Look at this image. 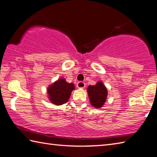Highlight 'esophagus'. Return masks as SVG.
I'll return each instance as SVG.
<instances>
[{"label":"esophagus","mask_w":157,"mask_h":157,"mask_svg":"<svg viewBox=\"0 0 157 157\" xmlns=\"http://www.w3.org/2000/svg\"><path fill=\"white\" fill-rule=\"evenodd\" d=\"M77 87L80 89H83L85 87V83L82 81H79L77 82Z\"/></svg>","instance_id":"esophagus-1"}]
</instances>
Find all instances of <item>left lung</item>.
I'll return each instance as SVG.
<instances>
[{"mask_svg":"<svg viewBox=\"0 0 157 157\" xmlns=\"http://www.w3.org/2000/svg\"><path fill=\"white\" fill-rule=\"evenodd\" d=\"M87 90L92 106L98 109L103 106L108 96L107 88L104 83L98 81L95 85H89Z\"/></svg>","mask_w":157,"mask_h":157,"instance_id":"obj_1","label":"left lung"}]
</instances>
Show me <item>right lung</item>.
I'll list each match as a JSON object with an SVG mask.
<instances>
[{
	"label": "right lung",
	"mask_w": 157,
	"mask_h": 157,
	"mask_svg": "<svg viewBox=\"0 0 157 157\" xmlns=\"http://www.w3.org/2000/svg\"><path fill=\"white\" fill-rule=\"evenodd\" d=\"M75 89L73 83L67 82L65 78H59L48 87V98L53 104L62 105L68 101L71 93Z\"/></svg>",
	"instance_id": "1"
}]
</instances>
